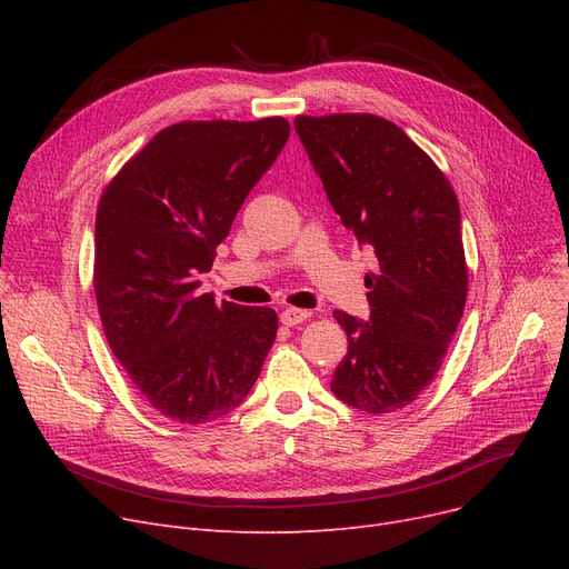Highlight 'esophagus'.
Here are the masks:
<instances>
[{"label": "esophagus", "instance_id": "esophagus-1", "mask_svg": "<svg viewBox=\"0 0 569 569\" xmlns=\"http://www.w3.org/2000/svg\"><path fill=\"white\" fill-rule=\"evenodd\" d=\"M307 318H311V311H307V309H292V307H288V309L281 311V322H283L286 327L300 325V322H305Z\"/></svg>", "mask_w": 569, "mask_h": 569}]
</instances>
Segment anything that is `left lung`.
I'll return each instance as SVG.
<instances>
[{"instance_id": "8db88e82", "label": "left lung", "mask_w": 569, "mask_h": 569, "mask_svg": "<svg viewBox=\"0 0 569 569\" xmlns=\"http://www.w3.org/2000/svg\"><path fill=\"white\" fill-rule=\"evenodd\" d=\"M341 223L378 260L367 322L335 311L348 355L332 392L373 415L412 403L433 380L463 316L468 269L455 189L395 122L369 112L295 119Z\"/></svg>"}]
</instances>
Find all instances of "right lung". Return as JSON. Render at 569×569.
I'll list each match as a JSON object with an SVG mask.
<instances>
[{
  "label": "right lung",
  "instance_id": "add662e5",
  "mask_svg": "<svg viewBox=\"0 0 569 569\" xmlns=\"http://www.w3.org/2000/svg\"><path fill=\"white\" fill-rule=\"evenodd\" d=\"M290 136L283 117L179 122L106 187L94 292L106 339L136 390L182 425L247 399L279 330L274 309L200 292L217 247Z\"/></svg>",
  "mask_w": 569,
  "mask_h": 569
}]
</instances>
